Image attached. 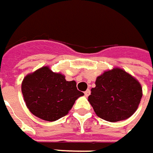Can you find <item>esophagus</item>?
Returning a JSON list of instances; mask_svg holds the SVG:
<instances>
[{"label":"esophagus","mask_w":153,"mask_h":153,"mask_svg":"<svg viewBox=\"0 0 153 153\" xmlns=\"http://www.w3.org/2000/svg\"><path fill=\"white\" fill-rule=\"evenodd\" d=\"M90 93H91V91L89 90V89H88V90H86L85 92H84V94H85V96L86 97H88L89 94H90Z\"/></svg>","instance_id":"obj_1"}]
</instances>
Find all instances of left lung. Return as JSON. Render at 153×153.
Masks as SVG:
<instances>
[{
	"label": "left lung",
	"instance_id": "8db88e82",
	"mask_svg": "<svg viewBox=\"0 0 153 153\" xmlns=\"http://www.w3.org/2000/svg\"><path fill=\"white\" fill-rule=\"evenodd\" d=\"M142 88L136 78L124 70L115 67L97 76L88 101L98 117L108 122L130 117L138 108Z\"/></svg>",
	"mask_w": 153,
	"mask_h": 153
}]
</instances>
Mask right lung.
Returning <instances> with one entry per match:
<instances>
[{"label": "right lung", "mask_w": 153, "mask_h": 153, "mask_svg": "<svg viewBox=\"0 0 153 153\" xmlns=\"http://www.w3.org/2000/svg\"><path fill=\"white\" fill-rule=\"evenodd\" d=\"M24 100L30 111L39 118L54 122L67 115L75 101L84 95L75 81L68 82L59 72L42 66L25 76L21 84Z\"/></svg>", "instance_id": "right-lung-1"}]
</instances>
